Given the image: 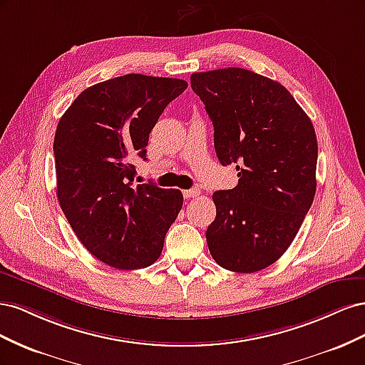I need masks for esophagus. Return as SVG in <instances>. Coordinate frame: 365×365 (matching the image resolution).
<instances>
[{"label":"esophagus","instance_id":"esophagus-1","mask_svg":"<svg viewBox=\"0 0 365 365\" xmlns=\"http://www.w3.org/2000/svg\"><path fill=\"white\" fill-rule=\"evenodd\" d=\"M182 195H184V197H185V200H192V197H196V196H200V190H197V189H190V190H184V192H182Z\"/></svg>","mask_w":365,"mask_h":365}]
</instances>
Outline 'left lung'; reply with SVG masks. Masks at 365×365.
I'll return each instance as SVG.
<instances>
[{"mask_svg": "<svg viewBox=\"0 0 365 365\" xmlns=\"http://www.w3.org/2000/svg\"><path fill=\"white\" fill-rule=\"evenodd\" d=\"M213 121L215 150L239 182L213 193L210 254L235 272H257L289 248L317 190L318 145L311 118L286 88L245 68L190 76Z\"/></svg>", "mask_w": 365, "mask_h": 365, "instance_id": "left-lung-1", "label": "left lung"}]
</instances>
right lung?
<instances>
[{
    "instance_id": "1",
    "label": "right lung",
    "mask_w": 365,
    "mask_h": 365,
    "mask_svg": "<svg viewBox=\"0 0 365 365\" xmlns=\"http://www.w3.org/2000/svg\"><path fill=\"white\" fill-rule=\"evenodd\" d=\"M187 88L172 77L126 74L86 88L61 117L53 152L58 200L82 245L117 269L155 262L182 193L134 185L137 157L164 108Z\"/></svg>"
}]
</instances>
